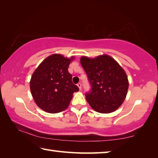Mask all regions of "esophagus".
<instances>
[{"instance_id":"obj_1","label":"esophagus","mask_w":158,"mask_h":158,"mask_svg":"<svg viewBox=\"0 0 158 158\" xmlns=\"http://www.w3.org/2000/svg\"><path fill=\"white\" fill-rule=\"evenodd\" d=\"M77 86L79 87V90H81V83H78V84H77Z\"/></svg>"}]
</instances>
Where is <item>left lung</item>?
<instances>
[{
    "label": "left lung",
    "mask_w": 158,
    "mask_h": 158,
    "mask_svg": "<svg viewBox=\"0 0 158 158\" xmlns=\"http://www.w3.org/2000/svg\"><path fill=\"white\" fill-rule=\"evenodd\" d=\"M80 61L91 85L90 92L85 93L91 108L100 113L116 110L124 101L128 88L124 69L106 54L94 59L81 56Z\"/></svg>",
    "instance_id": "8db88e82"
}]
</instances>
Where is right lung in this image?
Wrapping results in <instances>:
<instances>
[{
  "instance_id": "obj_1",
  "label": "right lung",
  "mask_w": 158,
  "mask_h": 158,
  "mask_svg": "<svg viewBox=\"0 0 158 158\" xmlns=\"http://www.w3.org/2000/svg\"><path fill=\"white\" fill-rule=\"evenodd\" d=\"M73 59L52 54L41 62L31 77L30 85L34 102L47 113L64 110L69 106L73 93L79 91L68 70Z\"/></svg>"
}]
</instances>
